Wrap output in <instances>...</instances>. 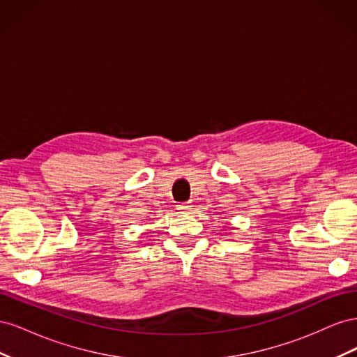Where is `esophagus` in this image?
<instances>
[{
	"instance_id": "obj_1",
	"label": "esophagus",
	"mask_w": 357,
	"mask_h": 357,
	"mask_svg": "<svg viewBox=\"0 0 357 357\" xmlns=\"http://www.w3.org/2000/svg\"><path fill=\"white\" fill-rule=\"evenodd\" d=\"M177 210L180 213H183V214H186V213H189L192 210V204L190 202H183V204L177 205Z\"/></svg>"
}]
</instances>
